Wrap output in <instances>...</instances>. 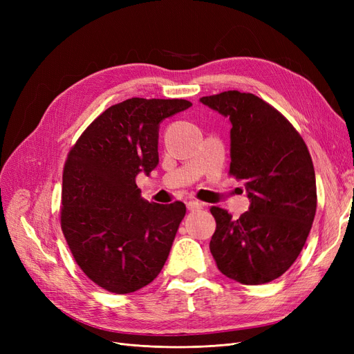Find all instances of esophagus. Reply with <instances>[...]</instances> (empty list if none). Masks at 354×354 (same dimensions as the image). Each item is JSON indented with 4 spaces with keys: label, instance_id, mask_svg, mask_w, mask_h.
<instances>
[{
    "label": "esophagus",
    "instance_id": "obj_1",
    "mask_svg": "<svg viewBox=\"0 0 354 354\" xmlns=\"http://www.w3.org/2000/svg\"><path fill=\"white\" fill-rule=\"evenodd\" d=\"M186 205H187V209H190V211H199V209H202L203 203H201L198 201H189Z\"/></svg>",
    "mask_w": 354,
    "mask_h": 354
}]
</instances>
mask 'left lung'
<instances>
[{
    "mask_svg": "<svg viewBox=\"0 0 354 354\" xmlns=\"http://www.w3.org/2000/svg\"><path fill=\"white\" fill-rule=\"evenodd\" d=\"M227 116L230 174L245 181L250 209L239 218L218 207L209 250L218 270L243 285L282 276L312 229L317 195L312 156L303 137L273 106L236 90L202 97Z\"/></svg>",
    "mask_w": 354,
    "mask_h": 354,
    "instance_id": "1",
    "label": "left lung"
}]
</instances>
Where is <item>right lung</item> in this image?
<instances>
[{"mask_svg":"<svg viewBox=\"0 0 354 354\" xmlns=\"http://www.w3.org/2000/svg\"><path fill=\"white\" fill-rule=\"evenodd\" d=\"M190 106L183 99L124 100L95 118L71 149L62 230L81 270L106 291H137L168 259L186 205L147 202L136 177L159 162V124Z\"/></svg>","mask_w":354,"mask_h":354,"instance_id":"obj_1","label":"right lung"}]
</instances>
